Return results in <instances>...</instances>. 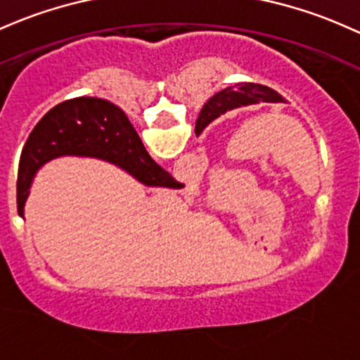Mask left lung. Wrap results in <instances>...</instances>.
<instances>
[{
    "label": "left lung",
    "mask_w": 360,
    "mask_h": 360,
    "mask_svg": "<svg viewBox=\"0 0 360 360\" xmlns=\"http://www.w3.org/2000/svg\"><path fill=\"white\" fill-rule=\"evenodd\" d=\"M281 99L283 98L276 91L261 86V84L238 82L235 86L216 92L212 98H210V101L204 104L195 122V132H202L211 122L225 115L226 111L259 103H280Z\"/></svg>",
    "instance_id": "left-lung-1"
}]
</instances>
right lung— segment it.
I'll return each instance as SVG.
<instances>
[{
	"mask_svg": "<svg viewBox=\"0 0 360 360\" xmlns=\"http://www.w3.org/2000/svg\"><path fill=\"white\" fill-rule=\"evenodd\" d=\"M65 156L108 161L148 187H184L149 156L123 110L106 99L82 96L51 108L27 139L17 180V210L22 218L37 172Z\"/></svg>",
	"mask_w": 360,
	"mask_h": 360,
	"instance_id": "right-lung-1",
	"label": "right lung"
}]
</instances>
